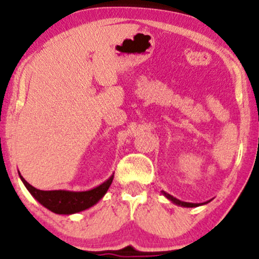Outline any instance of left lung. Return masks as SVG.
Instances as JSON below:
<instances>
[{
	"instance_id": "8db88e82",
	"label": "left lung",
	"mask_w": 259,
	"mask_h": 259,
	"mask_svg": "<svg viewBox=\"0 0 259 259\" xmlns=\"http://www.w3.org/2000/svg\"><path fill=\"white\" fill-rule=\"evenodd\" d=\"M161 194H163L166 199H169L171 202H174V204H175V205H179V206H181V207H198V206H201V205H205V204H207V202H210V200L205 201V202L181 201V200H179V199H176L175 197H172V195L169 194V193H166V192H164V191H161Z\"/></svg>"
}]
</instances>
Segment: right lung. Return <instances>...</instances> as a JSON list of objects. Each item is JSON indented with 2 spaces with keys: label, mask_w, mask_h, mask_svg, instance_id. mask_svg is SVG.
<instances>
[{
  "label": "right lung",
  "mask_w": 259,
  "mask_h": 259,
  "mask_svg": "<svg viewBox=\"0 0 259 259\" xmlns=\"http://www.w3.org/2000/svg\"><path fill=\"white\" fill-rule=\"evenodd\" d=\"M20 180L23 181L24 186L26 187L30 194L43 205L46 208L51 210L52 212L58 214H73L87 208L94 206L95 204L101 200L110 188L112 181H113V174L105 181L104 183L99 185L95 188L88 189V191L73 192L59 189V191H40L32 187L29 182H26L23 176L20 175Z\"/></svg>",
  "instance_id": "add662e5"
}]
</instances>
